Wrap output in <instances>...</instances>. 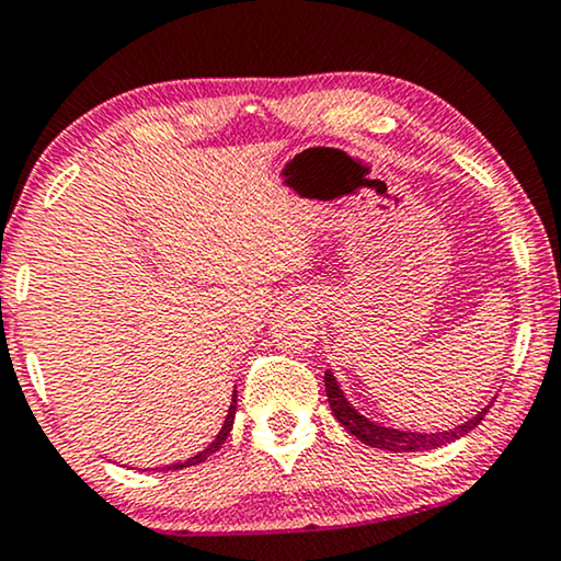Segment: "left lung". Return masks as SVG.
<instances>
[{
  "instance_id": "left-lung-1",
  "label": "left lung",
  "mask_w": 561,
  "mask_h": 561,
  "mask_svg": "<svg viewBox=\"0 0 561 561\" xmlns=\"http://www.w3.org/2000/svg\"><path fill=\"white\" fill-rule=\"evenodd\" d=\"M325 396H329L331 411L339 422L344 424L346 432H352L359 443L370 445V448H380V450H391V453H416V450H432V448H443V445L453 443V439L463 437L466 432H471L477 424L484 420V414L492 409L489 403L486 409H481L473 420L466 424H460L456 430H445V432H403V430H391V427H380L370 420H365L357 409L352 407L350 401L344 399L342 388L333 375L325 370Z\"/></svg>"
}]
</instances>
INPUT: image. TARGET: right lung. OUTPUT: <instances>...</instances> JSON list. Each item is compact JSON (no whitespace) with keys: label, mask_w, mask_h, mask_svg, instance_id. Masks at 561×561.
Masks as SVG:
<instances>
[{"label":"right lung","mask_w":561,"mask_h":561,"mask_svg":"<svg viewBox=\"0 0 561 561\" xmlns=\"http://www.w3.org/2000/svg\"><path fill=\"white\" fill-rule=\"evenodd\" d=\"M238 393V391H236ZM236 409H238V399L236 396H232V403H230V409H228V416H225V424H222V430H219V435L211 439V445H207V448H204L202 453H198V456H194V458H188V460H183V463H173V466H165V471H179V469H186V466H196V463H202V460H207L211 453H217L219 448H222V443L225 439H228V435H230V430H232V422H236Z\"/></svg>","instance_id":"add662e5"}]
</instances>
